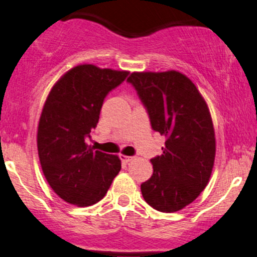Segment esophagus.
Instances as JSON below:
<instances>
[{"instance_id": "1", "label": "esophagus", "mask_w": 257, "mask_h": 257, "mask_svg": "<svg viewBox=\"0 0 257 257\" xmlns=\"http://www.w3.org/2000/svg\"><path fill=\"white\" fill-rule=\"evenodd\" d=\"M119 158L123 163H129V162L133 159V157H129V156H125V155H119Z\"/></svg>"}]
</instances>
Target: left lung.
Returning a JSON list of instances; mask_svg holds the SVG:
<instances>
[{"instance_id": "obj_1", "label": "left lung", "mask_w": 257, "mask_h": 257, "mask_svg": "<svg viewBox=\"0 0 257 257\" xmlns=\"http://www.w3.org/2000/svg\"><path fill=\"white\" fill-rule=\"evenodd\" d=\"M153 131L166 137L163 153L151 159L153 174L141 184L156 210L174 213L191 204L208 185L215 161V132L208 105L190 78L178 71L133 72Z\"/></svg>"}]
</instances>
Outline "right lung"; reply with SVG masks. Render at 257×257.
I'll return each mask as SVG.
<instances>
[{"mask_svg": "<svg viewBox=\"0 0 257 257\" xmlns=\"http://www.w3.org/2000/svg\"><path fill=\"white\" fill-rule=\"evenodd\" d=\"M128 71L78 65L53 85L37 131V149L47 181L65 202L89 206L105 197L120 170L117 156L88 145L104 100Z\"/></svg>", "mask_w": 257, "mask_h": 257, "instance_id": "1", "label": "right lung"}]
</instances>
